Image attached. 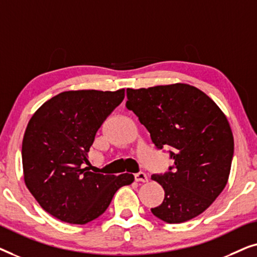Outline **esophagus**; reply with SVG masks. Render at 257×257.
Wrapping results in <instances>:
<instances>
[{
	"instance_id": "obj_1",
	"label": "esophagus",
	"mask_w": 257,
	"mask_h": 257,
	"mask_svg": "<svg viewBox=\"0 0 257 257\" xmlns=\"http://www.w3.org/2000/svg\"><path fill=\"white\" fill-rule=\"evenodd\" d=\"M135 179H136V181H142V182L149 181V178H147L146 173H144V172H138V173H136Z\"/></svg>"
}]
</instances>
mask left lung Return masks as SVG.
Returning a JSON list of instances; mask_svg holds the SVG:
<instances>
[{
    "label": "left lung",
    "instance_id": "1",
    "mask_svg": "<svg viewBox=\"0 0 257 257\" xmlns=\"http://www.w3.org/2000/svg\"><path fill=\"white\" fill-rule=\"evenodd\" d=\"M126 107L150 132L157 149L171 147L174 165L153 174L165 191L153 215L167 223L198 216L226 187L234 154L229 122L201 90L188 84L127 89Z\"/></svg>",
    "mask_w": 257,
    "mask_h": 257
}]
</instances>
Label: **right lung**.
Returning a JSON list of instances; mask_svg holds the SVG:
<instances>
[{"label":"right lung","mask_w":257,"mask_h":257,"mask_svg":"<svg viewBox=\"0 0 257 257\" xmlns=\"http://www.w3.org/2000/svg\"><path fill=\"white\" fill-rule=\"evenodd\" d=\"M125 90L65 91L52 97L28 122L22 143L24 181L45 212L63 222L85 224L103 214L133 174L90 172L87 153Z\"/></svg>","instance_id":"add662e5"}]
</instances>
